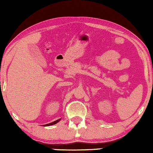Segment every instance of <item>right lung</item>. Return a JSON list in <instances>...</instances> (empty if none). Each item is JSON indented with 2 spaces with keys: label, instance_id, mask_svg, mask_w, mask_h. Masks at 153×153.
Here are the masks:
<instances>
[{
  "label": "right lung",
  "instance_id": "right-lung-1",
  "mask_svg": "<svg viewBox=\"0 0 153 153\" xmlns=\"http://www.w3.org/2000/svg\"><path fill=\"white\" fill-rule=\"evenodd\" d=\"M60 120H61V118L58 119V120H56V121H53V122H52V123H49V124H47V125H44V126H51V125H55V124H56V123H57L59 122V121H60Z\"/></svg>",
  "mask_w": 153,
  "mask_h": 153
}]
</instances>
